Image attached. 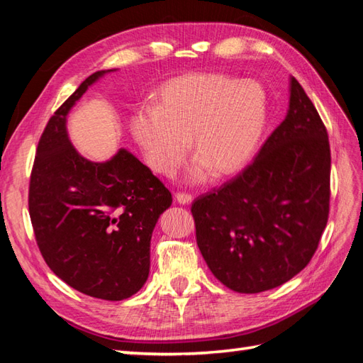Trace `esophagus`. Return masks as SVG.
I'll use <instances>...</instances> for the list:
<instances>
[{
  "instance_id": "obj_1",
  "label": "esophagus",
  "mask_w": 363,
  "mask_h": 363,
  "mask_svg": "<svg viewBox=\"0 0 363 363\" xmlns=\"http://www.w3.org/2000/svg\"><path fill=\"white\" fill-rule=\"evenodd\" d=\"M175 200L179 202L180 205H188L192 202V196L188 194V192H177L175 194Z\"/></svg>"
}]
</instances>
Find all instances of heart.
Returning a JSON list of instances; mask_svg holds the SVG:
<instances>
[{
	"mask_svg": "<svg viewBox=\"0 0 363 363\" xmlns=\"http://www.w3.org/2000/svg\"><path fill=\"white\" fill-rule=\"evenodd\" d=\"M267 121V96L256 82L211 72L169 80L152 108L132 119V133L154 171L172 175L186 154L197 158L191 180L239 171L253 157Z\"/></svg>",
	"mask_w": 363,
	"mask_h": 363,
	"instance_id": "obj_1",
	"label": "heart"
}]
</instances>
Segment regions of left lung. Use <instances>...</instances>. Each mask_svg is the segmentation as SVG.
<instances>
[{
	"label": "left lung",
	"instance_id": "obj_1",
	"mask_svg": "<svg viewBox=\"0 0 363 363\" xmlns=\"http://www.w3.org/2000/svg\"><path fill=\"white\" fill-rule=\"evenodd\" d=\"M289 110L253 163L192 203L213 275L239 294L287 283L309 264L329 214L331 150L317 108L295 77Z\"/></svg>",
	"mask_w": 363,
	"mask_h": 363
}]
</instances>
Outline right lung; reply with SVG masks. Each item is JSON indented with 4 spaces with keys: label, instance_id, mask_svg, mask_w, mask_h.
Returning <instances> with one entry per match:
<instances>
[{
    "label": "right lung",
    "instance_id": "right-lung-1",
    "mask_svg": "<svg viewBox=\"0 0 363 363\" xmlns=\"http://www.w3.org/2000/svg\"><path fill=\"white\" fill-rule=\"evenodd\" d=\"M111 71L93 72L48 121L30 174L29 214L55 275L88 296L121 301L147 281L152 233L172 196L127 149L98 163L69 141L71 108Z\"/></svg>",
    "mask_w": 363,
    "mask_h": 363
}]
</instances>
